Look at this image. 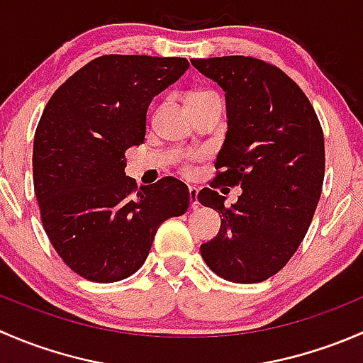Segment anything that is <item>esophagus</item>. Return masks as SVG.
Masks as SVG:
<instances>
[{"label": "esophagus", "instance_id": "34e87169", "mask_svg": "<svg viewBox=\"0 0 363 363\" xmlns=\"http://www.w3.org/2000/svg\"><path fill=\"white\" fill-rule=\"evenodd\" d=\"M189 200H191V208L193 211H196L199 208V188H195V186H189Z\"/></svg>", "mask_w": 363, "mask_h": 363}]
</instances>
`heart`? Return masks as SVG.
<instances>
[{"mask_svg":"<svg viewBox=\"0 0 363 363\" xmlns=\"http://www.w3.org/2000/svg\"><path fill=\"white\" fill-rule=\"evenodd\" d=\"M196 94H205V93H202V91H196V93H193V94H191V96H196ZM191 96H189V98H191ZM195 158H199V156H193V158H191V160H195ZM191 160H189V161H188V163H186V164H184V170H186V172H188V170H189V167H191Z\"/></svg>","mask_w":363,"mask_h":363,"instance_id":"b5f03b06","label":"heart"}]
</instances>
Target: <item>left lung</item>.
Instances as JSON below:
<instances>
[{"label": "left lung", "mask_w": 363, "mask_h": 363, "mask_svg": "<svg viewBox=\"0 0 363 363\" xmlns=\"http://www.w3.org/2000/svg\"><path fill=\"white\" fill-rule=\"evenodd\" d=\"M225 91L228 131L211 188L199 202L219 212L218 237L200 246L212 272L232 283H262L279 272L306 237L320 202L325 142L320 119L298 84L250 56L191 60ZM240 185L226 208L215 189Z\"/></svg>", "instance_id": "left-lung-1"}]
</instances>
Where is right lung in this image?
<instances>
[{
    "label": "right lung",
    "mask_w": 363,
    "mask_h": 363,
    "mask_svg": "<svg viewBox=\"0 0 363 363\" xmlns=\"http://www.w3.org/2000/svg\"><path fill=\"white\" fill-rule=\"evenodd\" d=\"M189 68L186 57L107 54L61 84L35 131L33 182L43 230L75 274L116 283L144 265L160 225L182 216L189 189L163 177L138 189L124 174L145 140L152 98Z\"/></svg>",
    "instance_id": "obj_1"
}]
</instances>
